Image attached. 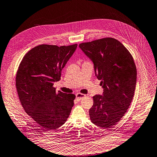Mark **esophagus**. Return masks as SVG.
I'll use <instances>...</instances> for the list:
<instances>
[{
	"label": "esophagus",
	"instance_id": "obj_1",
	"mask_svg": "<svg viewBox=\"0 0 157 157\" xmlns=\"http://www.w3.org/2000/svg\"><path fill=\"white\" fill-rule=\"evenodd\" d=\"M85 96H86V95L84 94H82V93H78L76 94V98L78 101L81 100V99H82L84 97H85Z\"/></svg>",
	"mask_w": 157,
	"mask_h": 157
}]
</instances>
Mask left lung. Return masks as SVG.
I'll return each mask as SVG.
<instances>
[{
  "label": "left lung",
  "instance_id": "obj_1",
  "mask_svg": "<svg viewBox=\"0 0 157 157\" xmlns=\"http://www.w3.org/2000/svg\"><path fill=\"white\" fill-rule=\"evenodd\" d=\"M79 48L93 61L103 95L93 97L91 121L103 128L115 126L124 116L133 98L136 68L128 50L116 39L105 37L83 42Z\"/></svg>",
  "mask_w": 157,
  "mask_h": 157
}]
</instances>
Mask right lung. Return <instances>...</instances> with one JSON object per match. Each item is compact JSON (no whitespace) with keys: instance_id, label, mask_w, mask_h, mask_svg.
<instances>
[{"instance_id":"1","label":"right lung","mask_w":157,"mask_h":157,"mask_svg":"<svg viewBox=\"0 0 157 157\" xmlns=\"http://www.w3.org/2000/svg\"><path fill=\"white\" fill-rule=\"evenodd\" d=\"M77 46L39 45L25 54L18 67L16 86L21 105L46 131L62 126L74 105V94L57 92L53 85Z\"/></svg>"}]
</instances>
